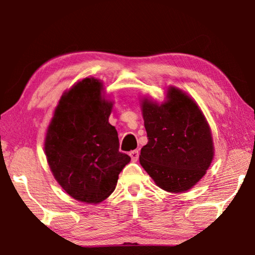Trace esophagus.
<instances>
[{
    "label": "esophagus",
    "mask_w": 255,
    "mask_h": 255,
    "mask_svg": "<svg viewBox=\"0 0 255 255\" xmlns=\"http://www.w3.org/2000/svg\"><path fill=\"white\" fill-rule=\"evenodd\" d=\"M129 155H130L131 161H132V162H136L137 159H138V157H139V150H138V149L131 150V152L129 153Z\"/></svg>",
    "instance_id": "1"
}]
</instances>
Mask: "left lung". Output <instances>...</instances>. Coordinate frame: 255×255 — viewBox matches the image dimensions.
<instances>
[{
	"mask_svg": "<svg viewBox=\"0 0 255 255\" xmlns=\"http://www.w3.org/2000/svg\"><path fill=\"white\" fill-rule=\"evenodd\" d=\"M165 103L145 99L143 118L147 144L139 162L159 188L182 192L192 188L214 156L210 129L199 108L175 88L167 91Z\"/></svg>",
	"mask_w": 255,
	"mask_h": 255,
	"instance_id": "1",
	"label": "left lung"
}]
</instances>
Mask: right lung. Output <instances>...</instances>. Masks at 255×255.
<instances>
[{"mask_svg": "<svg viewBox=\"0 0 255 255\" xmlns=\"http://www.w3.org/2000/svg\"><path fill=\"white\" fill-rule=\"evenodd\" d=\"M102 83L84 79L64 94L45 140L50 170L74 199L98 204L109 197L119 173L130 162L119 150L109 124L112 103L101 98Z\"/></svg>", "mask_w": 255, "mask_h": 255, "instance_id": "add662e5", "label": "right lung"}]
</instances>
